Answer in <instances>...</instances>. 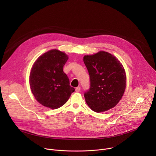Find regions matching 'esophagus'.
Listing matches in <instances>:
<instances>
[{"label":"esophagus","instance_id":"esophagus-1","mask_svg":"<svg viewBox=\"0 0 156 156\" xmlns=\"http://www.w3.org/2000/svg\"><path fill=\"white\" fill-rule=\"evenodd\" d=\"M80 90H81V87L80 86H78L75 88V91L76 92H80Z\"/></svg>","mask_w":156,"mask_h":156}]
</instances>
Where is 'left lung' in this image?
Masks as SVG:
<instances>
[{
	"mask_svg": "<svg viewBox=\"0 0 156 156\" xmlns=\"http://www.w3.org/2000/svg\"><path fill=\"white\" fill-rule=\"evenodd\" d=\"M83 61L90 78V87L84 94L88 106L98 113L114 107L126 87V74L120 62L104 51L85 55Z\"/></svg>",
	"mask_w": 156,
	"mask_h": 156,
	"instance_id": "1",
	"label": "left lung"
}]
</instances>
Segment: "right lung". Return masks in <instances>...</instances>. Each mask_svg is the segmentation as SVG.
<instances>
[{"mask_svg":"<svg viewBox=\"0 0 156 156\" xmlns=\"http://www.w3.org/2000/svg\"><path fill=\"white\" fill-rule=\"evenodd\" d=\"M68 59L64 52L52 49L41 55L34 62L30 73V85L34 98L42 105L58 108L75 91L63 71Z\"/></svg>","mask_w":156,"mask_h":156,"instance_id":"right-lung-1","label":"right lung"}]
</instances>
